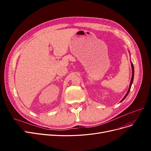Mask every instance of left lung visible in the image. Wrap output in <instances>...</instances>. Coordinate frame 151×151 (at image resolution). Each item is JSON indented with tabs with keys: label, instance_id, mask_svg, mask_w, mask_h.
<instances>
[{
	"label": "left lung",
	"instance_id": "1",
	"mask_svg": "<svg viewBox=\"0 0 151 151\" xmlns=\"http://www.w3.org/2000/svg\"><path fill=\"white\" fill-rule=\"evenodd\" d=\"M132 76L131 81H130V86H129V89L127 92L125 96H124V97L123 98V99L121 100V101H123V100L125 99V97H126L127 96V95L129 94V92H130V88H131V86H132V83H133V77H134V67H133V65L132 63Z\"/></svg>",
	"mask_w": 151,
	"mask_h": 151
}]
</instances>
